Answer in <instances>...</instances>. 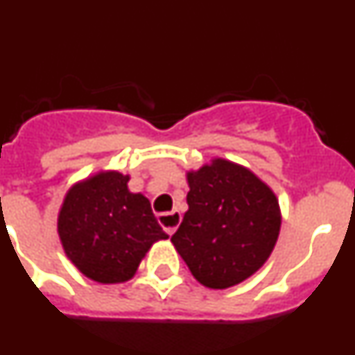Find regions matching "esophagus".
Segmentation results:
<instances>
[{"mask_svg": "<svg viewBox=\"0 0 355 355\" xmlns=\"http://www.w3.org/2000/svg\"><path fill=\"white\" fill-rule=\"evenodd\" d=\"M158 222L163 229H165V233L167 234H174L175 229L180 227L181 224V213L178 209H172V211H165L159 213L158 215Z\"/></svg>", "mask_w": 355, "mask_h": 355, "instance_id": "34e87169", "label": "esophagus"}]
</instances>
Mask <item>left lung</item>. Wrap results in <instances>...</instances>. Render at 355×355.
I'll return each mask as SVG.
<instances>
[{
  "instance_id": "8db88e82",
  "label": "left lung",
  "mask_w": 355,
  "mask_h": 355,
  "mask_svg": "<svg viewBox=\"0 0 355 355\" xmlns=\"http://www.w3.org/2000/svg\"><path fill=\"white\" fill-rule=\"evenodd\" d=\"M188 211L171 241L213 290L240 284L270 258L281 229L275 193L249 168L215 158L187 174Z\"/></svg>"
}]
</instances>
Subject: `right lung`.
I'll list each match as a JSON object with an SVG mask.
<instances>
[{"label": "right lung", "instance_id": "obj_1", "mask_svg": "<svg viewBox=\"0 0 355 355\" xmlns=\"http://www.w3.org/2000/svg\"><path fill=\"white\" fill-rule=\"evenodd\" d=\"M130 175L97 172L67 192L58 234L67 258L96 283L131 279L150 245L167 240L142 193L128 190Z\"/></svg>", "mask_w": 355, "mask_h": 355}]
</instances>
